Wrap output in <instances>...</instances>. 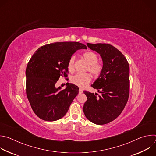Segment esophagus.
Listing matches in <instances>:
<instances>
[{
    "mask_svg": "<svg viewBox=\"0 0 156 156\" xmlns=\"http://www.w3.org/2000/svg\"><path fill=\"white\" fill-rule=\"evenodd\" d=\"M83 90L81 88H80L79 89V93L80 94H81V93H83Z\"/></svg>",
    "mask_w": 156,
    "mask_h": 156,
    "instance_id": "34e87169",
    "label": "esophagus"
}]
</instances>
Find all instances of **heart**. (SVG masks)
Instances as JSON below:
<instances>
[{"mask_svg":"<svg viewBox=\"0 0 156 156\" xmlns=\"http://www.w3.org/2000/svg\"><path fill=\"white\" fill-rule=\"evenodd\" d=\"M83 58L89 64L87 68V71H90L94 76H99L102 72V66L101 64L98 62V57L97 54L92 51H87L83 54ZM75 64V57H70L68 62L67 67L68 70L70 72H73L74 70ZM91 80V76L89 73H77L71 78V81L73 84L84 87L86 86Z\"/></svg>","mask_w":156,"mask_h":156,"instance_id":"heart-1","label":"heart"}]
</instances>
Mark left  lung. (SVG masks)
Listing matches in <instances>:
<instances>
[{
    "label": "left lung",
    "mask_w": 156,
    "mask_h": 156,
    "mask_svg": "<svg viewBox=\"0 0 156 156\" xmlns=\"http://www.w3.org/2000/svg\"><path fill=\"white\" fill-rule=\"evenodd\" d=\"M87 46L100 54L103 66L99 76L91 85L101 94L84 91L87 101L83 112L90 122L97 125L107 124L120 115L127 103L129 64L122 53L110 44L87 43Z\"/></svg>",
    "instance_id": "obj_1"
}]
</instances>
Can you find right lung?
<instances>
[{"mask_svg":"<svg viewBox=\"0 0 156 156\" xmlns=\"http://www.w3.org/2000/svg\"><path fill=\"white\" fill-rule=\"evenodd\" d=\"M86 49L78 42H59L39 48L31 57L26 69V91L31 107L41 119L52 122L60 119L67 112L78 94L73 84L65 90L56 87L60 76L67 77L68 62L79 49Z\"/></svg>","mask_w":156,"mask_h":156,"instance_id":"1","label":"right lung"}]
</instances>
